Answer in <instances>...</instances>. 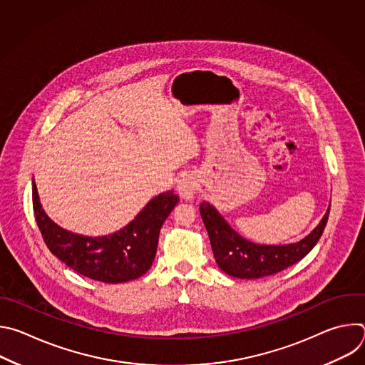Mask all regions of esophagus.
<instances>
[{
  "label": "esophagus",
  "mask_w": 365,
  "mask_h": 365,
  "mask_svg": "<svg viewBox=\"0 0 365 365\" xmlns=\"http://www.w3.org/2000/svg\"><path fill=\"white\" fill-rule=\"evenodd\" d=\"M197 189V179L195 175H183L178 182V192L185 200H193Z\"/></svg>",
  "instance_id": "1"
}]
</instances>
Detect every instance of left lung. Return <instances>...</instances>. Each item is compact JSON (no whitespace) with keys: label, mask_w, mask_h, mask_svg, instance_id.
I'll list each match as a JSON object with an SVG mask.
<instances>
[{"label":"left lung","mask_w":365,"mask_h":365,"mask_svg":"<svg viewBox=\"0 0 365 365\" xmlns=\"http://www.w3.org/2000/svg\"><path fill=\"white\" fill-rule=\"evenodd\" d=\"M329 207L331 205L310 234L290 244H257L241 237L211 202L203 200L199 211L218 267L231 277L251 280L276 274L302 259L319 241L328 222Z\"/></svg>","instance_id":"8db88e82"}]
</instances>
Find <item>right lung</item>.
Returning a JSON list of instances; mask_svg holds the SVG:
<instances>
[{
    "label": "right lung",
    "mask_w": 365,
    "mask_h": 365,
    "mask_svg": "<svg viewBox=\"0 0 365 365\" xmlns=\"http://www.w3.org/2000/svg\"><path fill=\"white\" fill-rule=\"evenodd\" d=\"M173 190L151 197L121 230L89 237L58 225L43 210L33 180V210L41 237L61 262L79 274L102 283H125L143 276L153 264L163 222L178 205Z\"/></svg>",
    "instance_id": "right-lung-1"
}]
</instances>
